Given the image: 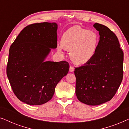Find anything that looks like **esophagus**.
Segmentation results:
<instances>
[{
  "label": "esophagus",
  "instance_id": "1",
  "mask_svg": "<svg viewBox=\"0 0 129 129\" xmlns=\"http://www.w3.org/2000/svg\"><path fill=\"white\" fill-rule=\"evenodd\" d=\"M74 70H75V69L72 66H70L69 67V71L70 72H73L74 71Z\"/></svg>",
  "mask_w": 129,
  "mask_h": 129
}]
</instances>
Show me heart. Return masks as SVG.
<instances>
[{
    "label": "heart",
    "instance_id": "b5f03b06",
    "mask_svg": "<svg viewBox=\"0 0 129 129\" xmlns=\"http://www.w3.org/2000/svg\"><path fill=\"white\" fill-rule=\"evenodd\" d=\"M99 42L96 32L75 26L67 30L61 37V44L58 50L65 48L69 50V56L73 63L84 64L94 57Z\"/></svg>",
    "mask_w": 129,
    "mask_h": 129
}]
</instances>
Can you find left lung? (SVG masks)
Returning a JSON list of instances; mask_svg holds the SVG:
<instances>
[{
    "mask_svg": "<svg viewBox=\"0 0 129 129\" xmlns=\"http://www.w3.org/2000/svg\"><path fill=\"white\" fill-rule=\"evenodd\" d=\"M93 26L100 35L96 53L74 72L78 100L96 106L110 100L117 92L123 80L124 53L114 33L103 24L96 23Z\"/></svg>",
    "mask_w": 129,
    "mask_h": 129,
    "instance_id": "left-lung-1",
    "label": "left lung"
}]
</instances>
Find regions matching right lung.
I'll list each match as a JSON object with an SVG mask.
<instances>
[{
  "mask_svg": "<svg viewBox=\"0 0 129 129\" xmlns=\"http://www.w3.org/2000/svg\"><path fill=\"white\" fill-rule=\"evenodd\" d=\"M57 25L43 22L24 28L10 47L6 74L15 96L30 105H40L53 96L55 87L68 73L66 61H45L57 47Z\"/></svg>",
  "mask_w": 129,
  "mask_h": 129,
  "instance_id": "add662e5",
  "label": "right lung"
}]
</instances>
